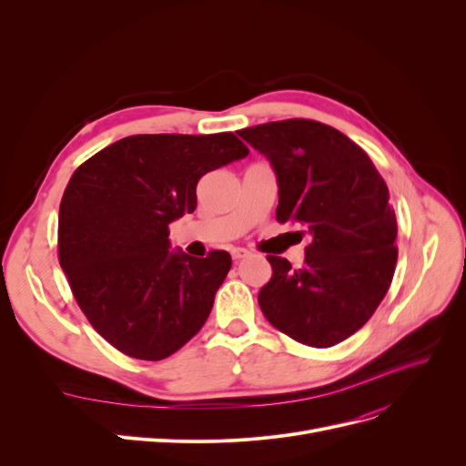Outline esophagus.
I'll use <instances>...</instances> for the list:
<instances>
[{
  "label": "esophagus",
  "instance_id": "esophagus-1",
  "mask_svg": "<svg viewBox=\"0 0 466 466\" xmlns=\"http://www.w3.org/2000/svg\"><path fill=\"white\" fill-rule=\"evenodd\" d=\"M230 253H232V258H234V260H241V258H246V257L249 255L248 249H241V248H234Z\"/></svg>",
  "mask_w": 466,
  "mask_h": 466
}]
</instances>
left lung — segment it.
Masks as SVG:
<instances>
[{
	"mask_svg": "<svg viewBox=\"0 0 466 466\" xmlns=\"http://www.w3.org/2000/svg\"><path fill=\"white\" fill-rule=\"evenodd\" d=\"M270 160L278 223L306 227L304 266L268 257L258 292L264 317L311 348H330L370 319L397 266V217L389 188L357 143L323 122L289 118L238 130Z\"/></svg>",
	"mask_w": 466,
	"mask_h": 466,
	"instance_id": "8db88e82",
	"label": "left lung"
}]
</instances>
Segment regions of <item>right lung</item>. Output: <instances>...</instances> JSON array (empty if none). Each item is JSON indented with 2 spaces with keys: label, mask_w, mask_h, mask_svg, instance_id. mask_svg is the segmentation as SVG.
I'll return each mask as SVG.
<instances>
[{
  "label": "right lung",
  "mask_w": 466,
  "mask_h": 466,
  "mask_svg": "<svg viewBox=\"0 0 466 466\" xmlns=\"http://www.w3.org/2000/svg\"><path fill=\"white\" fill-rule=\"evenodd\" d=\"M249 149L232 132L118 139L71 176L58 258L73 297L113 348L162 360L198 332L232 258L169 251L167 225L196 209V185Z\"/></svg>",
  "instance_id": "right-lung-1"
}]
</instances>
